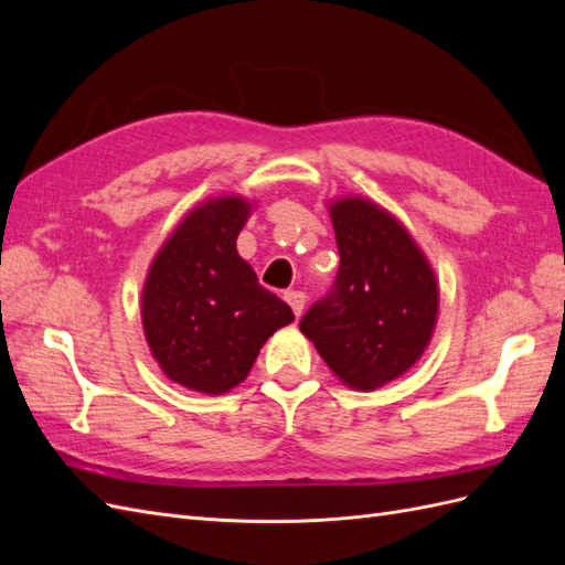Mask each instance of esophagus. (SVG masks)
I'll return each instance as SVG.
<instances>
[{"instance_id":"obj_1","label":"esophagus","mask_w":565,"mask_h":565,"mask_svg":"<svg viewBox=\"0 0 565 565\" xmlns=\"http://www.w3.org/2000/svg\"><path fill=\"white\" fill-rule=\"evenodd\" d=\"M285 299H287V303H289V306H292L295 316L299 318V316L303 313V306H306V295H303V292H299V289H289V292H285Z\"/></svg>"}]
</instances>
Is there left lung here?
Returning <instances> with one entry per match:
<instances>
[{"instance_id":"8db88e82","label":"left lung","mask_w":565,"mask_h":565,"mask_svg":"<svg viewBox=\"0 0 565 565\" xmlns=\"http://www.w3.org/2000/svg\"><path fill=\"white\" fill-rule=\"evenodd\" d=\"M339 270L328 297L299 322L320 358L351 388L398 380L429 347L438 282L413 235L365 198L330 202Z\"/></svg>"}]
</instances>
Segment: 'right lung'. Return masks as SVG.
<instances>
[{
  "label": "right lung",
  "mask_w": 565,
  "mask_h": 565,
  "mask_svg": "<svg viewBox=\"0 0 565 565\" xmlns=\"http://www.w3.org/2000/svg\"><path fill=\"white\" fill-rule=\"evenodd\" d=\"M249 214L241 195L204 200L167 237L143 285L152 358L169 380L210 396L245 382L266 339L295 320L235 249Z\"/></svg>",
  "instance_id": "1"
}]
</instances>
